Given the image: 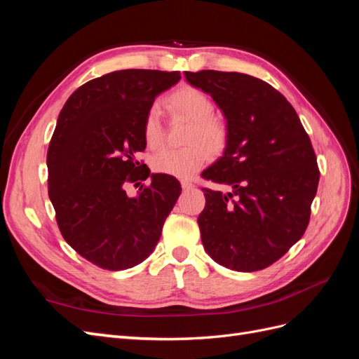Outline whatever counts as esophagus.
I'll return each instance as SVG.
<instances>
[{"label": "esophagus", "instance_id": "obj_1", "mask_svg": "<svg viewBox=\"0 0 359 359\" xmlns=\"http://www.w3.org/2000/svg\"><path fill=\"white\" fill-rule=\"evenodd\" d=\"M181 187H182V190H189V189L193 187V182L187 181V180H182L181 181Z\"/></svg>", "mask_w": 359, "mask_h": 359}]
</instances>
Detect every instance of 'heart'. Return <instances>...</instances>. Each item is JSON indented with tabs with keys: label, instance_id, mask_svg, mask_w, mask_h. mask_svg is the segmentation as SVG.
Returning <instances> with one entry per match:
<instances>
[{
	"label": "heart",
	"instance_id": "b5f03b06",
	"mask_svg": "<svg viewBox=\"0 0 359 359\" xmlns=\"http://www.w3.org/2000/svg\"><path fill=\"white\" fill-rule=\"evenodd\" d=\"M168 106L172 114L184 116L191 123L186 136L189 147L181 149H161L151 166L157 173L175 178H190L196 173L211 154H220L227 142V128L223 121L214 118V103L208 95L193 86H182L169 95ZM144 137L149 148H157L163 142L161 112L154 104L144 121Z\"/></svg>",
	"mask_w": 359,
	"mask_h": 359
}]
</instances>
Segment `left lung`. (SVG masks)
<instances>
[{"instance_id": "8db88e82", "label": "left lung", "mask_w": 359, "mask_h": 359, "mask_svg": "<svg viewBox=\"0 0 359 359\" xmlns=\"http://www.w3.org/2000/svg\"><path fill=\"white\" fill-rule=\"evenodd\" d=\"M186 81L212 97L227 128L223 156L202 172L231 187L202 189L205 252L233 271L264 269L307 229L319 184L310 137L286 97L253 76L202 70Z\"/></svg>"}]
</instances>
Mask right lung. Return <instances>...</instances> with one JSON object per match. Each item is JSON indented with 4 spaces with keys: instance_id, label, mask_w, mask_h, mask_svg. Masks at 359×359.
I'll list each match as a JSON object with an SVG mask.
<instances>
[{
    "instance_id": "obj_1",
    "label": "right lung",
    "mask_w": 359,
    "mask_h": 359,
    "mask_svg": "<svg viewBox=\"0 0 359 359\" xmlns=\"http://www.w3.org/2000/svg\"><path fill=\"white\" fill-rule=\"evenodd\" d=\"M180 79V72L107 73L79 86L58 115L46 158L49 199L64 240L103 269L144 262L181 194L175 178L140 171L136 161L149 107ZM140 175L151 186L128 197L123 184Z\"/></svg>"
}]
</instances>
